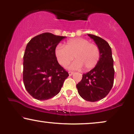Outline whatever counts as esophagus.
Wrapping results in <instances>:
<instances>
[{"mask_svg": "<svg viewBox=\"0 0 134 134\" xmlns=\"http://www.w3.org/2000/svg\"><path fill=\"white\" fill-rule=\"evenodd\" d=\"M73 74H74L73 72H71V71H69V76H72V75Z\"/></svg>", "mask_w": 134, "mask_h": 134, "instance_id": "34e87169", "label": "esophagus"}]
</instances>
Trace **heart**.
<instances>
[{"instance_id": "heart-1", "label": "heart", "mask_w": 134, "mask_h": 134, "mask_svg": "<svg viewBox=\"0 0 134 134\" xmlns=\"http://www.w3.org/2000/svg\"><path fill=\"white\" fill-rule=\"evenodd\" d=\"M55 53L58 63L64 67L68 65L76 60L70 66L72 70L89 71L98 65L101 57L99 47L96 44L91 43L85 38H74L67 41L65 47L58 45L55 48Z\"/></svg>"}]
</instances>
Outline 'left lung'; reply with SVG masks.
Instances as JSON below:
<instances>
[{
    "mask_svg": "<svg viewBox=\"0 0 134 134\" xmlns=\"http://www.w3.org/2000/svg\"><path fill=\"white\" fill-rule=\"evenodd\" d=\"M99 47L101 57L94 68L82 75V78L76 85L78 93L84 99L94 102L107 96L111 90L114 81L115 70L111 47L104 40L88 34Z\"/></svg>",
    "mask_w": 134,
    "mask_h": 134,
    "instance_id": "left-lung-1",
    "label": "left lung"
}]
</instances>
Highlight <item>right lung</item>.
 I'll return each mask as SVG.
<instances>
[{
	"mask_svg": "<svg viewBox=\"0 0 134 134\" xmlns=\"http://www.w3.org/2000/svg\"><path fill=\"white\" fill-rule=\"evenodd\" d=\"M65 38L44 33L27 44L23 57V82L28 93L38 100L56 96L69 76L55 53V48Z\"/></svg>",
	"mask_w": 134,
	"mask_h": 134,
	"instance_id": "right-lung-1",
	"label": "right lung"
}]
</instances>
